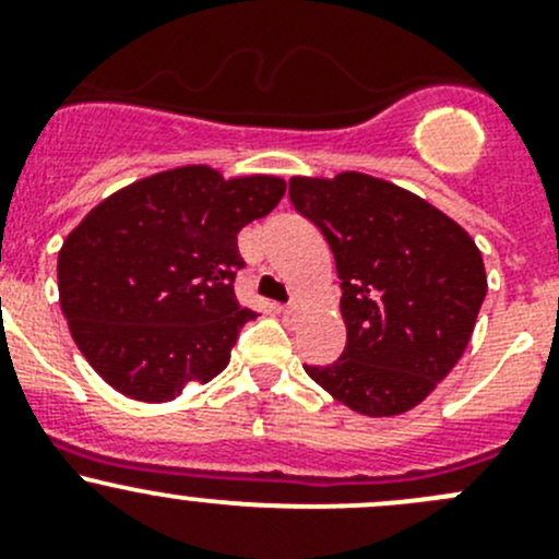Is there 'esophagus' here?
I'll return each mask as SVG.
<instances>
[{"instance_id":"esophagus-1","label":"esophagus","mask_w":559,"mask_h":559,"mask_svg":"<svg viewBox=\"0 0 559 559\" xmlns=\"http://www.w3.org/2000/svg\"><path fill=\"white\" fill-rule=\"evenodd\" d=\"M277 309L285 314V318H290V314L296 312V304H277Z\"/></svg>"}]
</instances>
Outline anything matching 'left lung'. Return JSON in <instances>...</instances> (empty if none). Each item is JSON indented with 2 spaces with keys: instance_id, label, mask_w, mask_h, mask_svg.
<instances>
[{
  "instance_id": "8db88e82",
  "label": "left lung",
  "mask_w": 559,
  "mask_h": 559,
  "mask_svg": "<svg viewBox=\"0 0 559 559\" xmlns=\"http://www.w3.org/2000/svg\"><path fill=\"white\" fill-rule=\"evenodd\" d=\"M290 201L334 252L347 329L334 364L304 369L361 416L413 411L473 336L486 296L480 250L416 192L358 170L293 176Z\"/></svg>"
}]
</instances>
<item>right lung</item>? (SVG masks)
<instances>
[{"label":"right lung","instance_id":"add662e5","mask_svg":"<svg viewBox=\"0 0 559 559\" xmlns=\"http://www.w3.org/2000/svg\"><path fill=\"white\" fill-rule=\"evenodd\" d=\"M285 179H225L181 165L138 179L92 209L57 261L59 304L94 372L130 400L170 402L230 361L255 312L236 301V236L272 212Z\"/></svg>","mask_w":559,"mask_h":559}]
</instances>
